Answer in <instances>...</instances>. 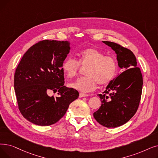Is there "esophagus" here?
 Returning <instances> with one entry per match:
<instances>
[{
	"instance_id": "1",
	"label": "esophagus",
	"mask_w": 158,
	"mask_h": 158,
	"mask_svg": "<svg viewBox=\"0 0 158 158\" xmlns=\"http://www.w3.org/2000/svg\"><path fill=\"white\" fill-rule=\"evenodd\" d=\"M89 95L88 94H85L83 93H80L79 94V98H83V97H88Z\"/></svg>"
}]
</instances>
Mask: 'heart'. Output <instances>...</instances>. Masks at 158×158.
I'll return each instance as SVG.
<instances>
[{
	"mask_svg": "<svg viewBox=\"0 0 158 158\" xmlns=\"http://www.w3.org/2000/svg\"><path fill=\"white\" fill-rule=\"evenodd\" d=\"M79 60L69 57L63 63V71L68 77H73L77 74L80 65L87 66L85 71L86 76L77 79L69 86L83 92L95 90L96 85L108 84L117 73V63L114 58L105 56L101 50L94 48L81 50L78 53Z\"/></svg>",
	"mask_w": 158,
	"mask_h": 158,
	"instance_id": "heart-1",
	"label": "heart"
}]
</instances>
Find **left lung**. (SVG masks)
<instances>
[{
	"label": "left lung",
	"mask_w": 158,
	"mask_h": 158,
	"mask_svg": "<svg viewBox=\"0 0 158 158\" xmlns=\"http://www.w3.org/2000/svg\"><path fill=\"white\" fill-rule=\"evenodd\" d=\"M102 43L117 55L118 66L123 72L110 82L102 94L98 95L101 106L94 113V117L102 126L115 128L125 124L137 112L141 96L143 77L132 52L113 42Z\"/></svg>",
	"instance_id": "8db88e82"
}]
</instances>
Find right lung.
Here are the masks:
<instances>
[{
	"label": "right lung",
	"instance_id": "1",
	"mask_svg": "<svg viewBox=\"0 0 158 158\" xmlns=\"http://www.w3.org/2000/svg\"><path fill=\"white\" fill-rule=\"evenodd\" d=\"M68 41L44 40L24 54L15 70L14 89L19 110L33 124L49 126L66 114L79 92L64 86L62 65L70 52ZM57 91L56 98L47 95Z\"/></svg>",
	"mask_w": 158,
	"mask_h": 158
}]
</instances>
